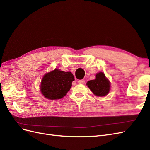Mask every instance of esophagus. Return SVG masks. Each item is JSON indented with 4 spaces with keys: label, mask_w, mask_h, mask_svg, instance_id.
<instances>
[{
    "label": "esophagus",
    "mask_w": 150,
    "mask_h": 150,
    "mask_svg": "<svg viewBox=\"0 0 150 150\" xmlns=\"http://www.w3.org/2000/svg\"><path fill=\"white\" fill-rule=\"evenodd\" d=\"M84 79H81V80H79L78 81V83H79V84H83L84 83Z\"/></svg>",
    "instance_id": "obj_1"
}]
</instances>
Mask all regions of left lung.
Instances as JSON below:
<instances>
[{
    "label": "left lung",
    "mask_w": 150,
    "mask_h": 150,
    "mask_svg": "<svg viewBox=\"0 0 150 150\" xmlns=\"http://www.w3.org/2000/svg\"><path fill=\"white\" fill-rule=\"evenodd\" d=\"M86 85L95 96L100 97L108 95L111 88L110 81L103 72L96 73V78L88 81Z\"/></svg>",
    "instance_id": "8db88e82"
}]
</instances>
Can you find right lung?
Masks as SVG:
<instances>
[{
	"instance_id": "add662e5",
	"label": "right lung",
	"mask_w": 150,
	"mask_h": 150,
	"mask_svg": "<svg viewBox=\"0 0 150 150\" xmlns=\"http://www.w3.org/2000/svg\"><path fill=\"white\" fill-rule=\"evenodd\" d=\"M74 81L71 72H64L55 69L43 76L40 91L43 96L50 100H57L65 96Z\"/></svg>"
}]
</instances>
